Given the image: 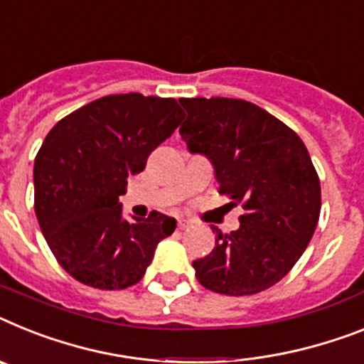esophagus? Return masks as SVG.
Returning <instances> with one entry per match:
<instances>
[{
	"instance_id": "obj_1",
	"label": "esophagus",
	"mask_w": 364,
	"mask_h": 364,
	"mask_svg": "<svg viewBox=\"0 0 364 364\" xmlns=\"http://www.w3.org/2000/svg\"><path fill=\"white\" fill-rule=\"evenodd\" d=\"M188 225H191V222H188V220H177V229H187Z\"/></svg>"
}]
</instances>
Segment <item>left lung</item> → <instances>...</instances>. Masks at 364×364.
Segmentation results:
<instances>
[{
  "mask_svg": "<svg viewBox=\"0 0 364 364\" xmlns=\"http://www.w3.org/2000/svg\"><path fill=\"white\" fill-rule=\"evenodd\" d=\"M179 135L210 159L218 192L242 205L240 228L192 262L201 285L225 296L267 291L292 270L320 216V179L294 131L261 107L233 97H181Z\"/></svg>",
  "mask_w": 364,
  "mask_h": 364,
  "instance_id": "8db88e82",
  "label": "left lung"
}]
</instances>
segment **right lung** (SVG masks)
<instances>
[{
	"label": "right lung",
	"mask_w": 364,
	"mask_h": 364,
	"mask_svg": "<svg viewBox=\"0 0 364 364\" xmlns=\"http://www.w3.org/2000/svg\"><path fill=\"white\" fill-rule=\"evenodd\" d=\"M181 120L173 97L112 94L70 112L48 133L33 170L35 213L51 253L73 279L100 291L142 279L176 220L151 210L127 222L118 198Z\"/></svg>",
	"instance_id": "right-lung-1"
}]
</instances>
